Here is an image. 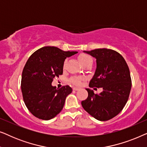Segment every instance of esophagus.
Listing matches in <instances>:
<instances>
[{
  "instance_id": "esophagus-1",
  "label": "esophagus",
  "mask_w": 147,
  "mask_h": 147,
  "mask_svg": "<svg viewBox=\"0 0 147 147\" xmlns=\"http://www.w3.org/2000/svg\"><path fill=\"white\" fill-rule=\"evenodd\" d=\"M73 90H75V91H77V90H79V88H76V87H74V88H73Z\"/></svg>"
}]
</instances>
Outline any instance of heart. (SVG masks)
<instances>
[{"label": "heart", "instance_id": "1", "mask_svg": "<svg viewBox=\"0 0 147 147\" xmlns=\"http://www.w3.org/2000/svg\"><path fill=\"white\" fill-rule=\"evenodd\" d=\"M79 60H80V63H82V65H85V64L89 63H92V62H93L92 57H90V56L88 55H84H84H82L80 56ZM66 63H67V60H65V62H64L63 67H65ZM71 82L76 86H80L82 84L81 80H80V78H73L71 80Z\"/></svg>", "mask_w": 147, "mask_h": 147}]
</instances>
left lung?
Masks as SVG:
<instances>
[{
    "label": "left lung",
    "mask_w": 147,
    "mask_h": 147,
    "mask_svg": "<svg viewBox=\"0 0 147 147\" xmlns=\"http://www.w3.org/2000/svg\"><path fill=\"white\" fill-rule=\"evenodd\" d=\"M84 52L96 59V69L89 86L102 88L103 91L98 94L86 89L88 96L82 102V107L100 121L112 119L122 111L128 100L132 87L129 68L124 57L112 49Z\"/></svg>",
    "instance_id": "obj_1"
}]
</instances>
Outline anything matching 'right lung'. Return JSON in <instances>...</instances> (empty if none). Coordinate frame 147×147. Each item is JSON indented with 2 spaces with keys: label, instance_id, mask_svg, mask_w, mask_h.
I'll return each mask as SVG.
<instances>
[{
  "label": "right lung",
  "instance_id": "1",
  "mask_svg": "<svg viewBox=\"0 0 147 147\" xmlns=\"http://www.w3.org/2000/svg\"><path fill=\"white\" fill-rule=\"evenodd\" d=\"M77 53L47 46L37 50L28 59L22 73L21 91L26 106L35 117L52 119L63 109L71 88L64 86L58 89L51 83L54 78L63 74L66 58Z\"/></svg>",
  "mask_w": 147,
  "mask_h": 147
}]
</instances>
